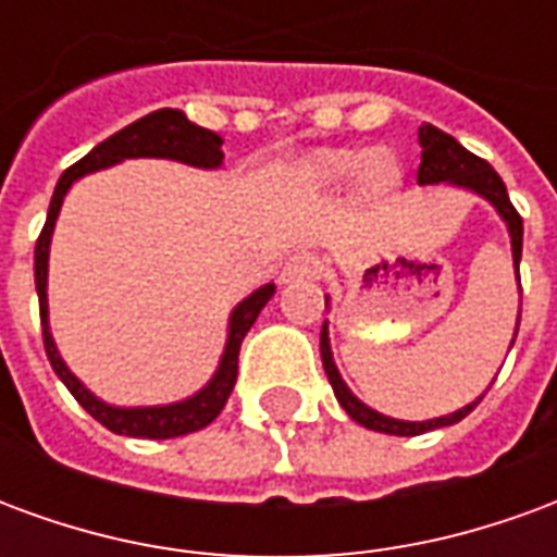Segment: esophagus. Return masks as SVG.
Listing matches in <instances>:
<instances>
[{"label": "esophagus", "mask_w": 557, "mask_h": 557, "mask_svg": "<svg viewBox=\"0 0 557 557\" xmlns=\"http://www.w3.org/2000/svg\"><path fill=\"white\" fill-rule=\"evenodd\" d=\"M319 271H322L319 259H315L313 253H307V250H298V253H292L289 259H286V265H283V271H280V280H283V283L310 280L315 277Z\"/></svg>", "instance_id": "1"}]
</instances>
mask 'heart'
<instances>
[{"label":"heart","instance_id":"b5f03b06","mask_svg":"<svg viewBox=\"0 0 557 557\" xmlns=\"http://www.w3.org/2000/svg\"><path fill=\"white\" fill-rule=\"evenodd\" d=\"M361 163L363 160L358 154H351V151H319L310 160V172H313L315 178H322V182H343V178H349L351 172H358ZM361 182L367 190L382 194V190H387L391 184L397 182V166L387 158H382V154H375V158L367 160Z\"/></svg>","mask_w":557,"mask_h":557}]
</instances>
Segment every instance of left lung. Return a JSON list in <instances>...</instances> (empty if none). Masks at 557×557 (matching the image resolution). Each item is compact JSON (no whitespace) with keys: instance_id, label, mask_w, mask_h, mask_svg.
Segmentation results:
<instances>
[{"instance_id":"1","label":"left lung","mask_w":557,"mask_h":557,"mask_svg":"<svg viewBox=\"0 0 557 557\" xmlns=\"http://www.w3.org/2000/svg\"><path fill=\"white\" fill-rule=\"evenodd\" d=\"M420 139V170H418V184H454V187H462V190H471V194L483 196L495 211L498 218L507 223V232H510V250H513V268H516V283H519V259H522V218L519 211L510 202L507 196V187H504L502 175L492 170L486 160H480L478 154H471L468 148H462L450 134H444L438 127L423 125L418 131ZM522 292V286H519ZM327 307V298H325ZM519 334V315H516V331L513 339ZM513 339H510V349H513ZM319 351H322V367H325L327 382L334 387V397L346 409L355 423H361L367 430L387 432V435H420V432L442 430V426H454L459 420L466 418L468 411L478 406L483 394H480L474 403H468L462 409L450 411V414H442V418L432 420H397L387 418L382 411L363 406L361 399L355 397L349 391V385L343 382L337 363H334V355H331V337H327V322L322 325V337H319Z\"/></svg>"}]
</instances>
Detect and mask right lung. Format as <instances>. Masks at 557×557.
<instances>
[{
    "mask_svg": "<svg viewBox=\"0 0 557 557\" xmlns=\"http://www.w3.org/2000/svg\"><path fill=\"white\" fill-rule=\"evenodd\" d=\"M220 146H223V139L214 131L194 125L182 110L166 107V110H154V113L143 115L134 125L122 127L119 134L98 143L86 158L62 172V178L55 184L50 211H47V223H44L38 244H35V289H38V307H41L44 349H47V358H50V367L55 370V375L65 382V387L74 394L79 406L115 435L175 438V435L202 430L218 418L220 409L230 399L232 387H235V379H238V351H242L244 337L259 319L262 307L274 298V283L259 286L242 304H235V310L230 313V331H226V346H223V355H220L218 370L208 379V385L199 387L194 397L182 399V403H170V406H134V409L110 406V403L95 397L89 387L67 370V363L62 361V355L55 349L53 334H50L47 271H50V242H53L55 218L62 211V202H65L71 184L83 178V175H89V172L107 170V166H115V163H122L127 158H166L187 163V166H199V170H218L223 163V148Z\"/></svg>",
    "mask_w": 557,
    "mask_h": 557,
    "instance_id": "1",
    "label": "right lung"
}]
</instances>
